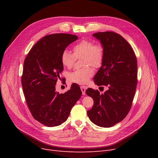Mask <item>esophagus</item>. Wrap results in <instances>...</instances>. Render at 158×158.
Wrapping results in <instances>:
<instances>
[{
    "mask_svg": "<svg viewBox=\"0 0 158 158\" xmlns=\"http://www.w3.org/2000/svg\"><path fill=\"white\" fill-rule=\"evenodd\" d=\"M80 88H81V90H82V94L85 95V89H86V87L84 86V85H81Z\"/></svg>",
    "mask_w": 158,
    "mask_h": 158,
    "instance_id": "34e87169",
    "label": "esophagus"
}]
</instances>
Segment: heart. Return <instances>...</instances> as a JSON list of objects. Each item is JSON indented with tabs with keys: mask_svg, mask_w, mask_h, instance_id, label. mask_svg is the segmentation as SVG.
I'll list each match as a JSON object with an SVG mask.
<instances>
[{
	"mask_svg": "<svg viewBox=\"0 0 158 158\" xmlns=\"http://www.w3.org/2000/svg\"><path fill=\"white\" fill-rule=\"evenodd\" d=\"M83 58L82 65L85 67L76 70L68 76V80L72 83L78 84H86L94 74L93 69L99 68L102 64L104 58V49L102 45L89 40H83L73 47V54L68 51H64L61 54V63L66 69H71L76 60Z\"/></svg>",
	"mask_w": 158,
	"mask_h": 158,
	"instance_id": "obj_1",
	"label": "heart"
}]
</instances>
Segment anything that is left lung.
Here are the masks:
<instances>
[{"label": "left lung", "mask_w": 158, "mask_h": 158, "mask_svg": "<svg viewBox=\"0 0 158 158\" xmlns=\"http://www.w3.org/2000/svg\"><path fill=\"white\" fill-rule=\"evenodd\" d=\"M103 47L102 65L94 80L98 86H107L100 94L98 89L85 91L94 99L88 111L90 121L99 127L109 128L123 121L131 108L136 89L137 60L135 51L126 40L113 31L93 34Z\"/></svg>", "instance_id": "obj_1"}]
</instances>
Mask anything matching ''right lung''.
Masks as SVG:
<instances>
[{
  "instance_id": "right-lung-1",
  "label": "right lung",
  "mask_w": 158,
  "mask_h": 158,
  "mask_svg": "<svg viewBox=\"0 0 158 158\" xmlns=\"http://www.w3.org/2000/svg\"><path fill=\"white\" fill-rule=\"evenodd\" d=\"M77 39L67 33L47 35L33 46L24 60L22 85L26 102L33 117L45 126L56 127L65 122L82 95L76 84L64 94L55 92L63 70L62 52Z\"/></svg>"
}]
</instances>
